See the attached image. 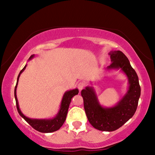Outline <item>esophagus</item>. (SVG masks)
<instances>
[{
	"instance_id": "esophagus-1",
	"label": "esophagus",
	"mask_w": 155,
	"mask_h": 155,
	"mask_svg": "<svg viewBox=\"0 0 155 155\" xmlns=\"http://www.w3.org/2000/svg\"><path fill=\"white\" fill-rule=\"evenodd\" d=\"M84 87H85V83H84L83 82L78 83V90H79L80 91L83 90Z\"/></svg>"
}]
</instances>
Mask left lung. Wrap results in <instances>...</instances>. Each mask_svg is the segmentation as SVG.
Wrapping results in <instances>:
<instances>
[{"label":"left lung","instance_id":"left-lung-1","mask_svg":"<svg viewBox=\"0 0 155 155\" xmlns=\"http://www.w3.org/2000/svg\"><path fill=\"white\" fill-rule=\"evenodd\" d=\"M109 54L112 63L107 69H121L127 75L129 83L127 92L116 105L109 108L100 104L92 87H86L81 91V96L90 124L99 130L111 132L118 129L135 114L141 88L137 73L130 65L127 56L120 51H111Z\"/></svg>","mask_w":155,"mask_h":155}]
</instances>
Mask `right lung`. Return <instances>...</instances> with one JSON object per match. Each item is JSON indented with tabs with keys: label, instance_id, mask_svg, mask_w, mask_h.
<instances>
[{
	"label": "right lung",
	"instance_id": "add662e5",
	"mask_svg": "<svg viewBox=\"0 0 155 155\" xmlns=\"http://www.w3.org/2000/svg\"><path fill=\"white\" fill-rule=\"evenodd\" d=\"M34 54L31 55L29 59H31L33 58ZM27 65H25L24 68L20 72L17 78V83L15 87L14 90V96L15 99V103H16V107L19 113V114L21 117H22L25 120V121H27L28 124H29L31 127H32L34 129L39 131L41 133H52L54 131H56L59 130L60 128L62 127V125L64 124V123L66 118L68 108H69L70 102L73 96L77 95L78 93V89H74V90H70L65 91L64 96H63L61 106H60L59 111L58 114L54 118L52 119H31L29 117H26L25 115L21 112L20 109L19 108V104H18V101L17 99L16 96V89L17 85L18 83V80H19V77L20 74H22V72L25 70Z\"/></svg>",
	"mask_w": 155,
	"mask_h": 155
}]
</instances>
